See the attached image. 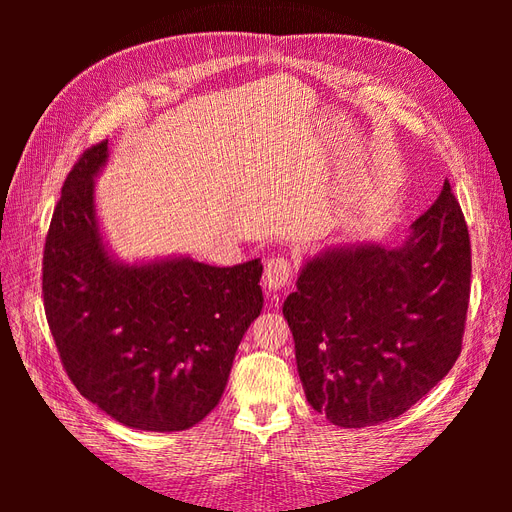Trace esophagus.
Returning <instances> with one entry per match:
<instances>
[{
	"mask_svg": "<svg viewBox=\"0 0 512 512\" xmlns=\"http://www.w3.org/2000/svg\"><path fill=\"white\" fill-rule=\"evenodd\" d=\"M292 262L286 256H273L265 267V284L269 290H282L292 280Z\"/></svg>",
	"mask_w": 512,
	"mask_h": 512,
	"instance_id": "esophagus-1",
	"label": "esophagus"
}]
</instances>
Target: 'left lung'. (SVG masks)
<instances>
[{
	"label": "left lung",
	"instance_id": "1",
	"mask_svg": "<svg viewBox=\"0 0 512 512\" xmlns=\"http://www.w3.org/2000/svg\"><path fill=\"white\" fill-rule=\"evenodd\" d=\"M470 277L468 224L448 181L399 247H337L307 260L284 318L312 408L339 427L410 410L461 354Z\"/></svg>",
	"mask_w": 512,
	"mask_h": 512
}]
</instances>
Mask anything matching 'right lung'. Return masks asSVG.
<instances>
[{
	"label": "right lung",
	"instance_id": "obj_1",
	"mask_svg": "<svg viewBox=\"0 0 512 512\" xmlns=\"http://www.w3.org/2000/svg\"><path fill=\"white\" fill-rule=\"evenodd\" d=\"M106 156L108 141L85 149L61 188L42 256L46 322L68 378L91 404L134 429H190L220 404L260 314L262 265L115 262L94 209Z\"/></svg>",
	"mask_w": 512,
	"mask_h": 512
}]
</instances>
